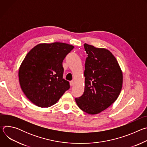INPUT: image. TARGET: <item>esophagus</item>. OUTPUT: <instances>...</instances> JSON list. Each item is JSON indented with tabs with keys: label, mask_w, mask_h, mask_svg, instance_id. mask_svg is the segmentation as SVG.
Wrapping results in <instances>:
<instances>
[{
	"label": "esophagus",
	"mask_w": 147,
	"mask_h": 147,
	"mask_svg": "<svg viewBox=\"0 0 147 147\" xmlns=\"http://www.w3.org/2000/svg\"><path fill=\"white\" fill-rule=\"evenodd\" d=\"M74 80H71V81L70 82V86H74Z\"/></svg>",
	"instance_id": "1"
}]
</instances>
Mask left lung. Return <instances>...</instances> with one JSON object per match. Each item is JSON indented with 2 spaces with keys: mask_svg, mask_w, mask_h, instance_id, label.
Instances as JSON below:
<instances>
[{
  "mask_svg": "<svg viewBox=\"0 0 147 147\" xmlns=\"http://www.w3.org/2000/svg\"><path fill=\"white\" fill-rule=\"evenodd\" d=\"M84 92L76 98L81 110L95 115L109 108L117 99L123 84V73L114 55L105 48L84 44Z\"/></svg>",
  "mask_w": 147,
  "mask_h": 147,
  "instance_id": "left-lung-1",
  "label": "left lung"
}]
</instances>
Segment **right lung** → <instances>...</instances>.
Wrapping results in <instances>:
<instances>
[{"label":"right lung","instance_id":"obj_1","mask_svg":"<svg viewBox=\"0 0 147 147\" xmlns=\"http://www.w3.org/2000/svg\"><path fill=\"white\" fill-rule=\"evenodd\" d=\"M74 48L66 43L39 44L26 56L18 70L22 90L36 106L48 108L55 104L69 89L63 78L62 63Z\"/></svg>","mask_w":147,"mask_h":147}]
</instances>
